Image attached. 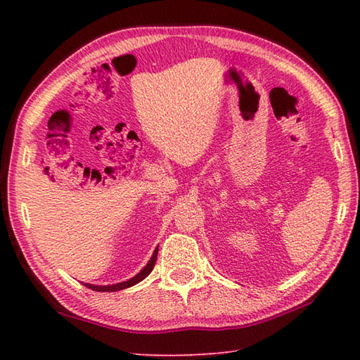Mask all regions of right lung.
<instances>
[{
    "label": "right lung",
    "mask_w": 360,
    "mask_h": 360,
    "mask_svg": "<svg viewBox=\"0 0 360 360\" xmlns=\"http://www.w3.org/2000/svg\"><path fill=\"white\" fill-rule=\"evenodd\" d=\"M156 258H158V248H156V250H155V252H153V257L150 258L148 264L145 266L143 269H142L139 274L136 275V277H133L131 280H128V281L117 283V285H111V286H94V285H85V286H86V288H89V289H93V290H98V292H114V290L127 289V288H129V286L136 285V283L142 281L145 277H148L150 272L153 271V267H155V264H156Z\"/></svg>",
    "instance_id": "add662e5"
}]
</instances>
